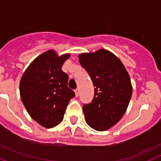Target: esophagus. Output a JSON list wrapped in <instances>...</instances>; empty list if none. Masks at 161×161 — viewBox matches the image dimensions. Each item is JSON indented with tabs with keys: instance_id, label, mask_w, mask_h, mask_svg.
<instances>
[{
	"instance_id": "1",
	"label": "esophagus",
	"mask_w": 161,
	"mask_h": 161,
	"mask_svg": "<svg viewBox=\"0 0 161 161\" xmlns=\"http://www.w3.org/2000/svg\"><path fill=\"white\" fill-rule=\"evenodd\" d=\"M74 92H75L76 97H78V96L79 95V89H78V88H77V89H75V91H74Z\"/></svg>"
}]
</instances>
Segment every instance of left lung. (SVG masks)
<instances>
[{
  "instance_id": "obj_1",
  "label": "left lung",
  "mask_w": 161,
  "mask_h": 161,
  "mask_svg": "<svg viewBox=\"0 0 161 161\" xmlns=\"http://www.w3.org/2000/svg\"><path fill=\"white\" fill-rule=\"evenodd\" d=\"M79 63L90 76L94 97L83 104L85 121L91 128L104 131L125 114L132 96L129 73L119 58L105 49L78 55Z\"/></svg>"
}]
</instances>
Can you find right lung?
Segmentation results:
<instances>
[{"mask_svg": "<svg viewBox=\"0 0 161 161\" xmlns=\"http://www.w3.org/2000/svg\"><path fill=\"white\" fill-rule=\"evenodd\" d=\"M70 54L58 56L48 50L33 60L20 82L22 103L32 119L45 128L63 119L66 108L75 93L68 87V76L62 70Z\"/></svg>", "mask_w": 161, "mask_h": 161, "instance_id": "obj_1", "label": "right lung"}]
</instances>
